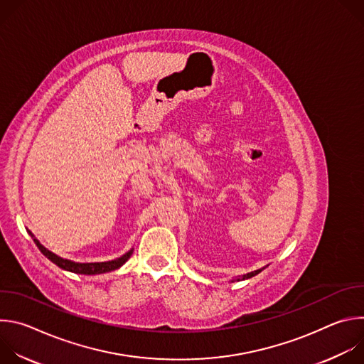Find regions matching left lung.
Masks as SVG:
<instances>
[{
    "label": "left lung",
    "instance_id": "8db88e82",
    "mask_svg": "<svg viewBox=\"0 0 364 364\" xmlns=\"http://www.w3.org/2000/svg\"><path fill=\"white\" fill-rule=\"evenodd\" d=\"M262 269H264V268H262ZM262 269H256V271H253V272H249V274H246V275H242V277L236 278V281H245V279H249V278H252V277L257 275V274H259V272H261ZM232 282H235V281L232 279Z\"/></svg>",
    "mask_w": 364,
    "mask_h": 364
}]
</instances>
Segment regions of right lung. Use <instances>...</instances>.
Returning a JSON list of instances; mask_svg holds the SVG:
<instances>
[{
    "mask_svg": "<svg viewBox=\"0 0 364 364\" xmlns=\"http://www.w3.org/2000/svg\"><path fill=\"white\" fill-rule=\"evenodd\" d=\"M28 235L33 237L34 243L37 245V247L40 249V252L47 257L50 259L51 262H53L55 265H58L59 268L65 269V271H69V272H73V274H80V275H99V274H105V272H111V271H115L118 268H121L128 259L131 257L134 249L128 250L127 253H124L122 256L117 257V259H112V261H107V262H86V264H80V262H75V261H69V259H65V257H60L58 256L56 253H53L51 250H48L47 247H44L36 237L34 235L27 230Z\"/></svg>",
    "mask_w": 364,
    "mask_h": 364,
    "instance_id": "1",
    "label": "right lung"
}]
</instances>
